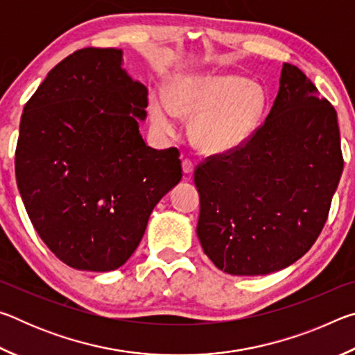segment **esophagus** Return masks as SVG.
<instances>
[{
  "label": "esophagus",
  "instance_id": "esophagus-1",
  "mask_svg": "<svg viewBox=\"0 0 355 355\" xmlns=\"http://www.w3.org/2000/svg\"><path fill=\"white\" fill-rule=\"evenodd\" d=\"M182 167H183V172L186 173V175H189V173H192V171H194V163H192L189 158H184L182 163Z\"/></svg>",
  "mask_w": 355,
  "mask_h": 355
}]
</instances>
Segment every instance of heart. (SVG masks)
Wrapping results in <instances>:
<instances>
[{"instance_id": "obj_1", "label": "heart", "mask_w": 355, "mask_h": 355, "mask_svg": "<svg viewBox=\"0 0 355 355\" xmlns=\"http://www.w3.org/2000/svg\"><path fill=\"white\" fill-rule=\"evenodd\" d=\"M264 91L235 75H186L173 83L171 101L153 94L148 112L159 135L175 131L177 116L194 117L191 137L207 153H224L241 147L260 127Z\"/></svg>"}]
</instances>
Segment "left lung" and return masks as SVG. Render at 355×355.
Returning a JSON list of instances; mask_svg holds the SVG:
<instances>
[{
    "label": "left lung",
    "mask_w": 355,
    "mask_h": 355,
    "mask_svg": "<svg viewBox=\"0 0 355 355\" xmlns=\"http://www.w3.org/2000/svg\"><path fill=\"white\" fill-rule=\"evenodd\" d=\"M341 172L336 111L296 65L284 64L255 135L196 167L203 252L232 275L290 266L320 236Z\"/></svg>",
    "instance_id": "left-lung-1"
}]
</instances>
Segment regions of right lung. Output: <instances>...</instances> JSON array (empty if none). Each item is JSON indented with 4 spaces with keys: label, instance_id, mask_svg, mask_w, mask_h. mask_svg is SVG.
Instances as JSON below:
<instances>
[{
    "label": "right lung",
    "instance_id": "right-lung-1",
    "mask_svg": "<svg viewBox=\"0 0 355 355\" xmlns=\"http://www.w3.org/2000/svg\"><path fill=\"white\" fill-rule=\"evenodd\" d=\"M147 95L122 69V50L83 48L25 105L17 186L42 241L70 268L122 266L156 203L182 180L178 150H155L139 133Z\"/></svg>",
    "mask_w": 355,
    "mask_h": 355
}]
</instances>
